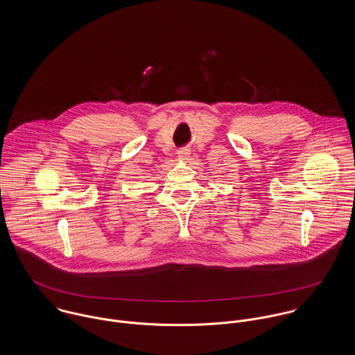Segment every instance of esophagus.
<instances>
[{"label": "esophagus", "mask_w": 355, "mask_h": 355, "mask_svg": "<svg viewBox=\"0 0 355 355\" xmlns=\"http://www.w3.org/2000/svg\"><path fill=\"white\" fill-rule=\"evenodd\" d=\"M178 157H179V159H182V161L189 159V157H190V150H189V149H182V150H179V152H178Z\"/></svg>", "instance_id": "1"}]
</instances>
